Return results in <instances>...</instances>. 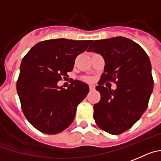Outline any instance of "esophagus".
Here are the masks:
<instances>
[{
    "instance_id": "esophagus-1",
    "label": "esophagus",
    "mask_w": 161,
    "mask_h": 161,
    "mask_svg": "<svg viewBox=\"0 0 161 161\" xmlns=\"http://www.w3.org/2000/svg\"><path fill=\"white\" fill-rule=\"evenodd\" d=\"M94 90H95V86L94 85H90V91H94Z\"/></svg>"
}]
</instances>
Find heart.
Masks as SVG:
<instances>
[{
	"mask_svg": "<svg viewBox=\"0 0 161 161\" xmlns=\"http://www.w3.org/2000/svg\"><path fill=\"white\" fill-rule=\"evenodd\" d=\"M90 80H91V79H90Z\"/></svg>",
	"mask_w": 161,
	"mask_h": 161,
	"instance_id": "1",
	"label": "heart"
}]
</instances>
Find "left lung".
Wrapping results in <instances>:
<instances>
[{"label": "left lung", "instance_id": "left-lung-1", "mask_svg": "<svg viewBox=\"0 0 161 161\" xmlns=\"http://www.w3.org/2000/svg\"><path fill=\"white\" fill-rule=\"evenodd\" d=\"M91 43L87 52L100 54L106 64L96 87L101 100L94 106V120L104 131L120 134L131 128L148 107L153 89L151 63L142 47L125 37ZM110 80L117 84L116 90L103 86Z\"/></svg>", "mask_w": 161, "mask_h": 161}]
</instances>
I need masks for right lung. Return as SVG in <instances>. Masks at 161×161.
Instances as JSON below:
<instances>
[{
    "label": "right lung",
    "instance_id": "1",
    "mask_svg": "<svg viewBox=\"0 0 161 161\" xmlns=\"http://www.w3.org/2000/svg\"><path fill=\"white\" fill-rule=\"evenodd\" d=\"M91 43L63 38L44 40L33 46L22 59L17 94L25 116L42 133L56 134L75 119L89 86L75 80L64 89L57 83L73 70L76 57Z\"/></svg>",
    "mask_w": 161,
    "mask_h": 161
}]
</instances>
